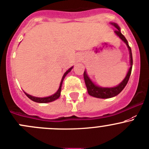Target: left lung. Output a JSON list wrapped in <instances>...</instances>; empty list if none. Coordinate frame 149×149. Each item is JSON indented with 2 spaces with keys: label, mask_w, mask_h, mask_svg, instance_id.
Returning a JSON list of instances; mask_svg holds the SVG:
<instances>
[{
  "label": "left lung",
  "mask_w": 149,
  "mask_h": 149,
  "mask_svg": "<svg viewBox=\"0 0 149 149\" xmlns=\"http://www.w3.org/2000/svg\"><path fill=\"white\" fill-rule=\"evenodd\" d=\"M111 24L112 25L116 27V30H115L114 33H116V35L117 36H119L120 39L122 41L126 44L128 50H129L130 52V68L128 70L126 76H125V79H123L122 82H121L119 84H118L117 86H113V87H101V86H97V84H95L93 81L90 79V78L88 76L87 73H86V70L84 72V79L85 84L86 86V89H87V92L89 93V95L92 97H95L97 98H102V99H106V98H111L113 97L116 96L117 95H119L121 92L124 89V88L125 87V86L127 84L128 81H129L131 71H132V50L131 48L130 47L129 44H128L127 41L125 38V36L122 34L120 30V27L116 23L114 22H111Z\"/></svg>",
  "instance_id": "8db88e82"
}]
</instances>
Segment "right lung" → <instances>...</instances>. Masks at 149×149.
Masks as SVG:
<instances>
[{
  "instance_id": "add662e5",
  "label": "right lung",
  "mask_w": 149,
  "mask_h": 149,
  "mask_svg": "<svg viewBox=\"0 0 149 149\" xmlns=\"http://www.w3.org/2000/svg\"><path fill=\"white\" fill-rule=\"evenodd\" d=\"M73 68V67L70 68H69L68 70L67 71H66L65 73H64L63 78H62L61 82H60V87H59L58 90H57V92H56L54 94V95H50V96H49V97H34V96H32V95H28V94L26 93L25 92H24V94H25V95L27 96V97L30 98L31 100L34 101V102H39V103H47V102H52V101H54V100H55L58 99V98L60 97V92H61L62 84H63V80H64V79H65V77L66 76V75H67L68 73H69V72H70V70H72V68Z\"/></svg>"
}]
</instances>
